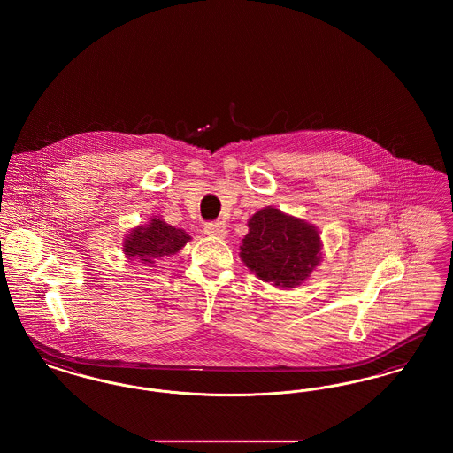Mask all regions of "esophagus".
Returning <instances> with one entry per match:
<instances>
[{"mask_svg":"<svg viewBox=\"0 0 453 453\" xmlns=\"http://www.w3.org/2000/svg\"><path fill=\"white\" fill-rule=\"evenodd\" d=\"M203 233L207 236L212 237H226L227 236V227L224 222L217 220V222H207L205 227H203Z\"/></svg>","mask_w":453,"mask_h":453,"instance_id":"esophagus-1","label":"esophagus"}]
</instances>
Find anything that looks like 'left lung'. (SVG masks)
Instances as JSON below:
<instances>
[{
  "instance_id": "obj_1",
  "label": "left lung",
  "mask_w": 453,
  "mask_h": 453,
  "mask_svg": "<svg viewBox=\"0 0 453 453\" xmlns=\"http://www.w3.org/2000/svg\"><path fill=\"white\" fill-rule=\"evenodd\" d=\"M248 227L239 257L263 281L287 288L301 285L321 261L319 233L302 219L265 207L248 220Z\"/></svg>"
}]
</instances>
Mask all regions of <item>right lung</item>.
Masks as SVG:
<instances>
[{
    "instance_id": "1",
    "label": "right lung",
    "mask_w": 453,
    "mask_h": 453,
    "mask_svg": "<svg viewBox=\"0 0 453 453\" xmlns=\"http://www.w3.org/2000/svg\"><path fill=\"white\" fill-rule=\"evenodd\" d=\"M190 236L183 229H176L159 217H152L146 226H137L124 241V253L129 259H141L152 265L154 259L176 255Z\"/></svg>"
}]
</instances>
